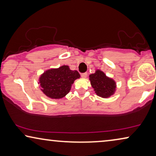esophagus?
<instances>
[{
    "label": "esophagus",
    "instance_id": "1",
    "mask_svg": "<svg viewBox=\"0 0 156 156\" xmlns=\"http://www.w3.org/2000/svg\"><path fill=\"white\" fill-rule=\"evenodd\" d=\"M87 76V73H83L81 74V77H82L83 78H86Z\"/></svg>",
    "mask_w": 156,
    "mask_h": 156
}]
</instances>
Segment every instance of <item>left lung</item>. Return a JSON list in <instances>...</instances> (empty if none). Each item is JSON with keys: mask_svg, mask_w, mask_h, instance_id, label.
<instances>
[{"mask_svg": "<svg viewBox=\"0 0 156 156\" xmlns=\"http://www.w3.org/2000/svg\"><path fill=\"white\" fill-rule=\"evenodd\" d=\"M91 86L96 95L102 98H108L114 95L117 88L115 80L106 76L101 70L97 69L89 76Z\"/></svg>", "mask_w": 156, "mask_h": 156, "instance_id": "8db88e82", "label": "left lung"}]
</instances>
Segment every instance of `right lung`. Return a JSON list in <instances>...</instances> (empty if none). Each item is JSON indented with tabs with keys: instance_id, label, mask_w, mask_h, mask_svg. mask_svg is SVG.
<instances>
[{
	"instance_id": "right-lung-1",
	"label": "right lung",
	"mask_w": 156,
	"mask_h": 156,
	"mask_svg": "<svg viewBox=\"0 0 156 156\" xmlns=\"http://www.w3.org/2000/svg\"><path fill=\"white\" fill-rule=\"evenodd\" d=\"M80 77L77 71H72L69 66L63 65L45 71L39 76L38 83L47 97L61 99L69 93L74 81Z\"/></svg>"
}]
</instances>
